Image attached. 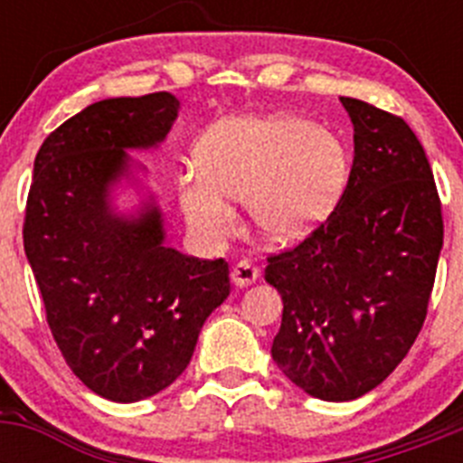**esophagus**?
<instances>
[{
    "instance_id": "34e87169",
    "label": "esophagus",
    "mask_w": 463,
    "mask_h": 463,
    "mask_svg": "<svg viewBox=\"0 0 463 463\" xmlns=\"http://www.w3.org/2000/svg\"><path fill=\"white\" fill-rule=\"evenodd\" d=\"M260 278V271H257L255 267H252L250 261H239L234 269H232V282H234L236 288H248V285H252V282Z\"/></svg>"
}]
</instances>
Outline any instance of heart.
I'll return each instance as SVG.
<instances>
[{"label": "heart", "instance_id": "heart-1", "mask_svg": "<svg viewBox=\"0 0 463 463\" xmlns=\"http://www.w3.org/2000/svg\"><path fill=\"white\" fill-rule=\"evenodd\" d=\"M196 157L199 166H185L175 187L190 227L213 243L234 234L232 202H245L269 239H301L336 206L347 181L341 141L297 116L227 118L203 134Z\"/></svg>", "mask_w": 463, "mask_h": 463}]
</instances>
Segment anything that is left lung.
<instances>
[{
  "instance_id": "8db88e82",
  "label": "left lung",
  "mask_w": 463,
  "mask_h": 463,
  "mask_svg": "<svg viewBox=\"0 0 463 463\" xmlns=\"http://www.w3.org/2000/svg\"><path fill=\"white\" fill-rule=\"evenodd\" d=\"M350 178L329 218L264 271L282 297L271 357L306 394L353 401L406 357L427 317L443 215L422 143L399 116L341 97Z\"/></svg>"
}]
</instances>
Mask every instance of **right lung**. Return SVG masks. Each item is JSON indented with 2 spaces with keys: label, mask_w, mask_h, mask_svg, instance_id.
Here are the masks:
<instances>
[{
  "label": "right lung",
  "mask_w": 463,
  "mask_h": 463,
  "mask_svg": "<svg viewBox=\"0 0 463 463\" xmlns=\"http://www.w3.org/2000/svg\"><path fill=\"white\" fill-rule=\"evenodd\" d=\"M178 106L169 92L90 104L48 134L27 194L24 255L52 338L76 378L118 403L169 387L229 297L227 261L166 248L153 199L137 215L110 206L127 150L165 141Z\"/></svg>",
  "instance_id": "obj_1"
}]
</instances>
